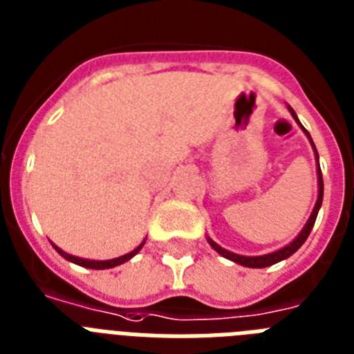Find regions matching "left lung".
Here are the masks:
<instances>
[{
	"label": "left lung",
	"instance_id": "left-lung-1",
	"mask_svg": "<svg viewBox=\"0 0 354 354\" xmlns=\"http://www.w3.org/2000/svg\"><path fill=\"white\" fill-rule=\"evenodd\" d=\"M289 112H291V115L295 118V121L299 122V118H297V113L293 112V108L289 106ZM302 127V124H300ZM302 130L308 133L309 137V141H311V145H313L315 148V142L313 139H311V136H309V131L306 130V128L302 127ZM315 156H317L318 159V153H317V148H315ZM322 197H324V180H322V170H320V165H318V198H317V204H315V209L313 213H311V217H309L308 224L304 226V230L300 232V235L295 239L289 246L282 248V250L275 251V253H270V255H262V257H242V255H236V253H232V251H227L224 250V248H221L217 244V242H213L212 239H208L209 242V246L213 248V250L217 251V253H221L223 257H226V259H230V261L236 262V264H241V266H246V268H268V266L271 264H277V262L280 261H284V259H288V257H291L295 253V251L299 250L300 246H302L304 242H306V239L309 236V233H311V230H313L315 226V221H317V215H318V209H320V206H322Z\"/></svg>",
	"mask_w": 354,
	"mask_h": 354
}]
</instances>
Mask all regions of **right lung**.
I'll return each mask as SVG.
<instances>
[{"label":"right lung","mask_w":354,"mask_h":354,"mask_svg":"<svg viewBox=\"0 0 354 354\" xmlns=\"http://www.w3.org/2000/svg\"><path fill=\"white\" fill-rule=\"evenodd\" d=\"M142 244H145V242H142ZM142 244H139V246H137L136 250L130 251V253H127V255L118 257V259H112V261H84V259H79V257L68 255V253H65V251H61L57 246H54V248H55V251H57V253H59L61 257H65L66 261L74 262V264L83 266V268H90V270H108V268H115V266L122 264V262L130 261L131 257L137 255V251L141 250Z\"/></svg>","instance_id":"obj_1"}]
</instances>
